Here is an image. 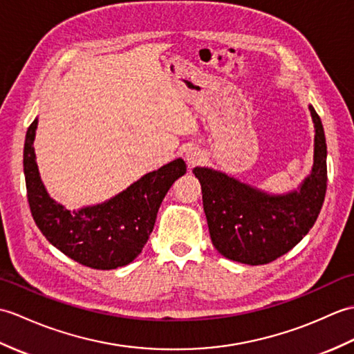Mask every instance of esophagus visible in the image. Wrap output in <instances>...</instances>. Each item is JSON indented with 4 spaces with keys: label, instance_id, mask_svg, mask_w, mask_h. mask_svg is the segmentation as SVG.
Instances as JSON below:
<instances>
[{
    "label": "esophagus",
    "instance_id": "esophagus-1",
    "mask_svg": "<svg viewBox=\"0 0 354 354\" xmlns=\"http://www.w3.org/2000/svg\"><path fill=\"white\" fill-rule=\"evenodd\" d=\"M185 159L187 165H189V168H192L195 165H200L201 162L206 160V153H204L200 147L191 145L185 153Z\"/></svg>",
    "mask_w": 354,
    "mask_h": 354
}]
</instances>
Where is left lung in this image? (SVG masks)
Instances as JSON below:
<instances>
[{
    "instance_id": "1",
    "label": "left lung",
    "mask_w": 354,
    "mask_h": 354,
    "mask_svg": "<svg viewBox=\"0 0 354 354\" xmlns=\"http://www.w3.org/2000/svg\"><path fill=\"white\" fill-rule=\"evenodd\" d=\"M312 169L295 189L272 194L209 167H195L210 239L234 262L263 265L294 248L315 224L327 189V144L312 104Z\"/></svg>"
}]
</instances>
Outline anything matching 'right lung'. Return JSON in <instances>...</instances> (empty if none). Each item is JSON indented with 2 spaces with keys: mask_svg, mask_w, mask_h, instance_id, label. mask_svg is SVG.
Wrapping results in <instances>:
<instances>
[{
  "mask_svg": "<svg viewBox=\"0 0 354 354\" xmlns=\"http://www.w3.org/2000/svg\"><path fill=\"white\" fill-rule=\"evenodd\" d=\"M37 118L24 144V176L31 215L46 241L75 262L93 270H115L140 254L154 229L165 195L186 163L178 157L159 169L147 172L127 189L103 203L69 210L50 197L36 163Z\"/></svg>",
  "mask_w": 354,
  "mask_h": 354,
  "instance_id": "right-lung-1",
  "label": "right lung"
}]
</instances>
